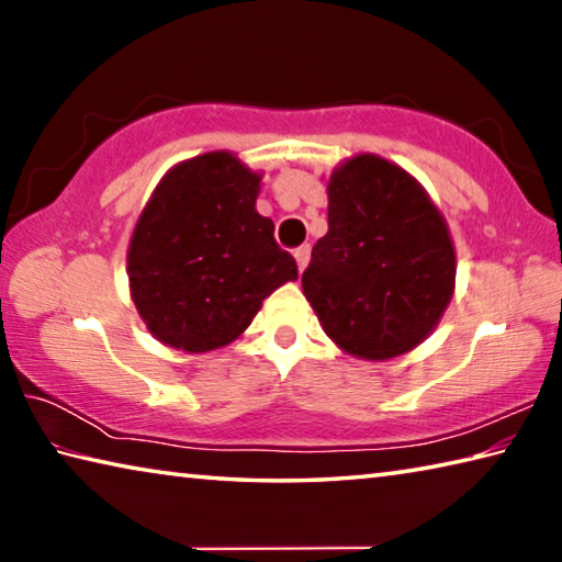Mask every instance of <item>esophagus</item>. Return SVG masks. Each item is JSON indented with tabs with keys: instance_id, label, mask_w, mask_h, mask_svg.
Listing matches in <instances>:
<instances>
[{
	"instance_id": "esophagus-1",
	"label": "esophagus",
	"mask_w": 562,
	"mask_h": 562,
	"mask_svg": "<svg viewBox=\"0 0 562 562\" xmlns=\"http://www.w3.org/2000/svg\"><path fill=\"white\" fill-rule=\"evenodd\" d=\"M310 245H300L297 250H294V260H297V268H300V272L307 268V262H310Z\"/></svg>"
}]
</instances>
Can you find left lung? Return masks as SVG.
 I'll return each mask as SVG.
<instances>
[{"label":"left lung","mask_w":562,"mask_h":562,"mask_svg":"<svg viewBox=\"0 0 562 562\" xmlns=\"http://www.w3.org/2000/svg\"><path fill=\"white\" fill-rule=\"evenodd\" d=\"M327 195L329 231L302 272L304 297L349 355H404L429 337L451 300L449 227L424 188L379 156L347 160Z\"/></svg>","instance_id":"8db88e82"}]
</instances>
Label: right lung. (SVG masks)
Returning <instances> with one entry per match:
<instances>
[{"mask_svg": "<svg viewBox=\"0 0 562 562\" xmlns=\"http://www.w3.org/2000/svg\"><path fill=\"white\" fill-rule=\"evenodd\" d=\"M260 176L217 150L168 170L128 250L133 302L154 335L183 351L231 345L297 262L255 211Z\"/></svg>", "mask_w": 562, "mask_h": 562, "instance_id": "right-lung-1", "label": "right lung"}]
</instances>
